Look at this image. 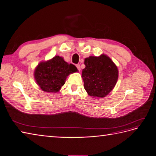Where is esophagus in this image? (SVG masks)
Segmentation results:
<instances>
[{"label":"esophagus","mask_w":156,"mask_h":156,"mask_svg":"<svg viewBox=\"0 0 156 156\" xmlns=\"http://www.w3.org/2000/svg\"><path fill=\"white\" fill-rule=\"evenodd\" d=\"M76 66V67H77V69H78V71H80V65L77 64Z\"/></svg>","instance_id":"obj_1"}]
</instances>
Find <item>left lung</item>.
<instances>
[{
	"mask_svg": "<svg viewBox=\"0 0 156 156\" xmlns=\"http://www.w3.org/2000/svg\"><path fill=\"white\" fill-rule=\"evenodd\" d=\"M82 77L84 88L90 96L103 98L114 89L118 78V69L105 55L85 59Z\"/></svg>",
	"mask_w": 156,
	"mask_h": 156,
	"instance_id": "8db88e82",
	"label": "left lung"
}]
</instances>
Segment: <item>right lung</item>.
Returning <instances> with one entry per match:
<instances>
[{
    "label": "right lung",
    "instance_id": "right-lung-1",
    "mask_svg": "<svg viewBox=\"0 0 156 156\" xmlns=\"http://www.w3.org/2000/svg\"><path fill=\"white\" fill-rule=\"evenodd\" d=\"M77 71L74 65L69 64L62 57L55 56L48 61L40 62L34 70V76L43 91L56 93L65 84L67 76Z\"/></svg>",
    "mask_w": 156,
    "mask_h": 156
}]
</instances>
